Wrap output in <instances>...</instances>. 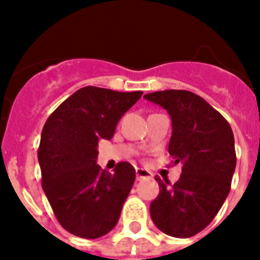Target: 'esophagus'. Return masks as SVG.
<instances>
[{
  "label": "esophagus",
  "instance_id": "obj_1",
  "mask_svg": "<svg viewBox=\"0 0 260 260\" xmlns=\"http://www.w3.org/2000/svg\"><path fill=\"white\" fill-rule=\"evenodd\" d=\"M146 178H152V174L148 170H144V169H136V179L138 181H142Z\"/></svg>",
  "mask_w": 260,
  "mask_h": 260
}]
</instances>
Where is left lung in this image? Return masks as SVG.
<instances>
[{
	"mask_svg": "<svg viewBox=\"0 0 260 260\" xmlns=\"http://www.w3.org/2000/svg\"><path fill=\"white\" fill-rule=\"evenodd\" d=\"M144 98L170 114L169 154L182 163L174 185L156 177L160 190L151 202V218L163 234L190 238L209 225L230 193L236 167L234 132L217 110L191 91L163 90Z\"/></svg>",
	"mask_w": 260,
	"mask_h": 260,
	"instance_id": "8db88e82",
	"label": "left lung"
}]
</instances>
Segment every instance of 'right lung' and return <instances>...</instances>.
<instances>
[{"mask_svg": "<svg viewBox=\"0 0 260 260\" xmlns=\"http://www.w3.org/2000/svg\"><path fill=\"white\" fill-rule=\"evenodd\" d=\"M143 91L121 93L86 86L77 90L47 118L38 151L42 186L59 224L70 234L97 239L113 230L134 186L136 171L120 162L113 174L97 163L101 139Z\"/></svg>", "mask_w": 260, "mask_h": 260, "instance_id": "1", "label": "right lung"}]
</instances>
